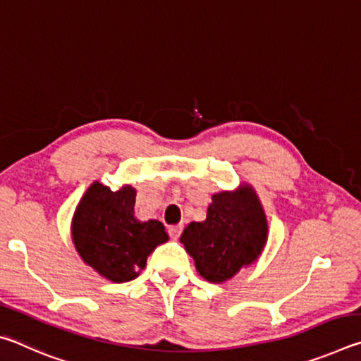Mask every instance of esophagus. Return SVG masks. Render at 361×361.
Returning <instances> with one entry per match:
<instances>
[{
    "mask_svg": "<svg viewBox=\"0 0 361 361\" xmlns=\"http://www.w3.org/2000/svg\"><path fill=\"white\" fill-rule=\"evenodd\" d=\"M183 231V226L181 224H176V226H169V234L170 237H173V239H178L180 234Z\"/></svg>",
    "mask_w": 361,
    "mask_h": 361,
    "instance_id": "1",
    "label": "esophagus"
}]
</instances>
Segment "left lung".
<instances>
[{"label": "left lung", "mask_w": 361, "mask_h": 361, "mask_svg": "<svg viewBox=\"0 0 361 361\" xmlns=\"http://www.w3.org/2000/svg\"><path fill=\"white\" fill-rule=\"evenodd\" d=\"M266 239L264 212L250 186L213 195L205 221L188 224L180 237L197 272L213 283L226 282L252 264Z\"/></svg>", "instance_id": "obj_1"}]
</instances>
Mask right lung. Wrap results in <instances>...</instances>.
<instances>
[{"label":"right lung","mask_w":361,"mask_h":361,"mask_svg":"<svg viewBox=\"0 0 361 361\" xmlns=\"http://www.w3.org/2000/svg\"><path fill=\"white\" fill-rule=\"evenodd\" d=\"M135 189L111 191L95 181L79 202L73 218V242L78 253L100 276L111 282H130L146 266L149 253L169 240L157 219L133 216Z\"/></svg>","instance_id":"add662e5"}]
</instances>
